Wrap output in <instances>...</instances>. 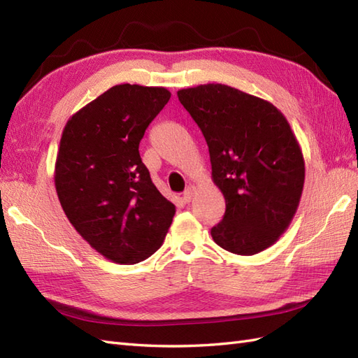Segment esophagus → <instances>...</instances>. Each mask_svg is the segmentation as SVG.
Wrapping results in <instances>:
<instances>
[{
  "mask_svg": "<svg viewBox=\"0 0 358 358\" xmlns=\"http://www.w3.org/2000/svg\"><path fill=\"white\" fill-rule=\"evenodd\" d=\"M192 196H194V187H187L186 191L183 192V200H185V203L191 201Z\"/></svg>",
  "mask_w": 358,
  "mask_h": 358,
  "instance_id": "1",
  "label": "esophagus"
}]
</instances>
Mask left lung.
Returning a JSON list of instances; mask_svg holds the SVG:
<instances>
[{"label": "left lung", "instance_id": "left-lung-1", "mask_svg": "<svg viewBox=\"0 0 358 358\" xmlns=\"http://www.w3.org/2000/svg\"><path fill=\"white\" fill-rule=\"evenodd\" d=\"M177 95L201 129L212 180L226 200L212 238L232 254L262 252L287 229L305 185V159L291 126L269 101L226 85Z\"/></svg>", "mask_w": 358, "mask_h": 358}]
</instances>
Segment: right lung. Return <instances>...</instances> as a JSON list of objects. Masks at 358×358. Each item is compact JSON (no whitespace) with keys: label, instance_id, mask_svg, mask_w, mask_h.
Returning <instances> with one entry per match:
<instances>
[{"label":"right lung","instance_id":"add662e5","mask_svg":"<svg viewBox=\"0 0 358 358\" xmlns=\"http://www.w3.org/2000/svg\"><path fill=\"white\" fill-rule=\"evenodd\" d=\"M169 98L164 87L118 85L64 126L55 163L59 203L81 237L113 263L135 264L157 252L175 215L138 150Z\"/></svg>","mask_w":358,"mask_h":358}]
</instances>
